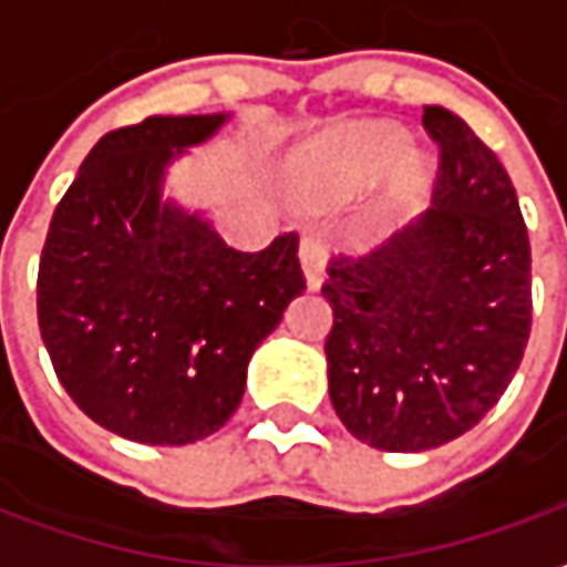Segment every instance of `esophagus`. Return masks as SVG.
<instances>
[{
	"mask_svg": "<svg viewBox=\"0 0 567 567\" xmlns=\"http://www.w3.org/2000/svg\"><path fill=\"white\" fill-rule=\"evenodd\" d=\"M300 264L307 272V285L316 291L324 279V248L319 236H303L300 239Z\"/></svg>",
	"mask_w": 567,
	"mask_h": 567,
	"instance_id": "obj_1",
	"label": "esophagus"
}]
</instances>
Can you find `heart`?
<instances>
[{
	"instance_id": "b5f03b06",
	"label": "heart",
	"mask_w": 567,
	"mask_h": 567,
	"mask_svg": "<svg viewBox=\"0 0 567 567\" xmlns=\"http://www.w3.org/2000/svg\"><path fill=\"white\" fill-rule=\"evenodd\" d=\"M394 166V190L413 197L431 182V163L406 151V136L389 124H361L333 136L307 163V187L319 199H349Z\"/></svg>"
}]
</instances>
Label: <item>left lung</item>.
<instances>
[{
	"instance_id": "left-lung-1",
	"label": "left lung",
	"mask_w": 567,
	"mask_h": 567,
	"mask_svg": "<svg viewBox=\"0 0 567 567\" xmlns=\"http://www.w3.org/2000/svg\"><path fill=\"white\" fill-rule=\"evenodd\" d=\"M440 166L431 209L368 255H337L321 295L328 392L361 443L425 452L507 392L532 331V246L495 151L425 105Z\"/></svg>"
}]
</instances>
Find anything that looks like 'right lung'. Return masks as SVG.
Listing matches in <instances>:
<instances>
[{"instance_id":"1","label":"right lung","mask_w":567,"mask_h":567,"mask_svg":"<svg viewBox=\"0 0 567 567\" xmlns=\"http://www.w3.org/2000/svg\"><path fill=\"white\" fill-rule=\"evenodd\" d=\"M227 115H154L105 133L56 203L39 328L56 380L117 437L185 446L234 416L246 370L303 288L297 234L236 251L163 199L166 166Z\"/></svg>"}]
</instances>
